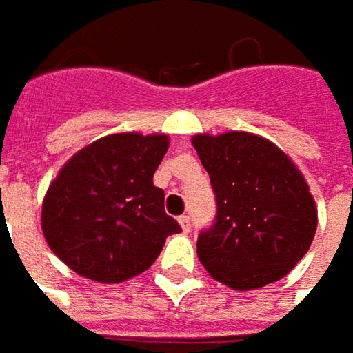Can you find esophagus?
<instances>
[{
    "label": "esophagus",
    "mask_w": 353,
    "mask_h": 353,
    "mask_svg": "<svg viewBox=\"0 0 353 353\" xmlns=\"http://www.w3.org/2000/svg\"><path fill=\"white\" fill-rule=\"evenodd\" d=\"M179 223H181L182 231H184V233H188V231H190V227H192V223H190V217H188V215H181Z\"/></svg>",
    "instance_id": "34e87169"
}]
</instances>
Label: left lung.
<instances>
[{
  "label": "left lung",
  "mask_w": 353,
  "mask_h": 353,
  "mask_svg": "<svg viewBox=\"0 0 353 353\" xmlns=\"http://www.w3.org/2000/svg\"><path fill=\"white\" fill-rule=\"evenodd\" d=\"M192 143L217 205L196 245L205 270L243 292L283 278L316 231V205L303 174L280 148L247 132L194 136Z\"/></svg>",
  "instance_id": "obj_1"
}]
</instances>
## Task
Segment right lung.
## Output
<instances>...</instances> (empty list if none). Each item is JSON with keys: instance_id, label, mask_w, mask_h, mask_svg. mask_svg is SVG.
<instances>
[{"instance_id": "1", "label": "right lung", "mask_w": 353, "mask_h": 353, "mask_svg": "<svg viewBox=\"0 0 353 353\" xmlns=\"http://www.w3.org/2000/svg\"><path fill=\"white\" fill-rule=\"evenodd\" d=\"M167 136L112 134L68 161L42 204V231L58 259L83 278L120 283L157 260L182 231L153 184Z\"/></svg>"}]
</instances>
